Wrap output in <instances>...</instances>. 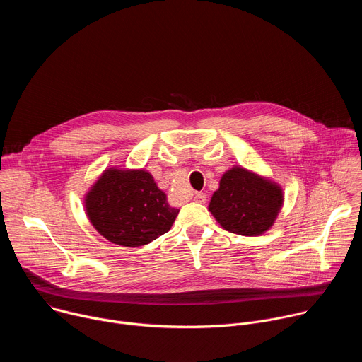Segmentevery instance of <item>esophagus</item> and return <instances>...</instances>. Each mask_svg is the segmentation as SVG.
Segmentation results:
<instances>
[{
	"label": "esophagus",
	"mask_w": 362,
	"mask_h": 362,
	"mask_svg": "<svg viewBox=\"0 0 362 362\" xmlns=\"http://www.w3.org/2000/svg\"><path fill=\"white\" fill-rule=\"evenodd\" d=\"M206 197H208V196H206L203 192H197V193L194 194V202L203 204V203H206V200H208Z\"/></svg>",
	"instance_id": "esophagus-1"
}]
</instances>
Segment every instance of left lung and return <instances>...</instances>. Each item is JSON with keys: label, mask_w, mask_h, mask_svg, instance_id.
<instances>
[{"label": "left lung", "mask_w": 362, "mask_h": 362, "mask_svg": "<svg viewBox=\"0 0 362 362\" xmlns=\"http://www.w3.org/2000/svg\"><path fill=\"white\" fill-rule=\"evenodd\" d=\"M282 203V189L276 183L236 166L222 176L209 211L225 230L257 236L274 225Z\"/></svg>", "instance_id": "left-lung-1"}]
</instances>
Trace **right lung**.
Segmentation results:
<instances>
[{
    "mask_svg": "<svg viewBox=\"0 0 362 362\" xmlns=\"http://www.w3.org/2000/svg\"><path fill=\"white\" fill-rule=\"evenodd\" d=\"M86 212L100 235L120 246H143L169 232L179 209L146 170H105L86 196Z\"/></svg>",
    "mask_w": 362,
    "mask_h": 362,
    "instance_id": "right-lung-1",
    "label": "right lung"
}]
</instances>
